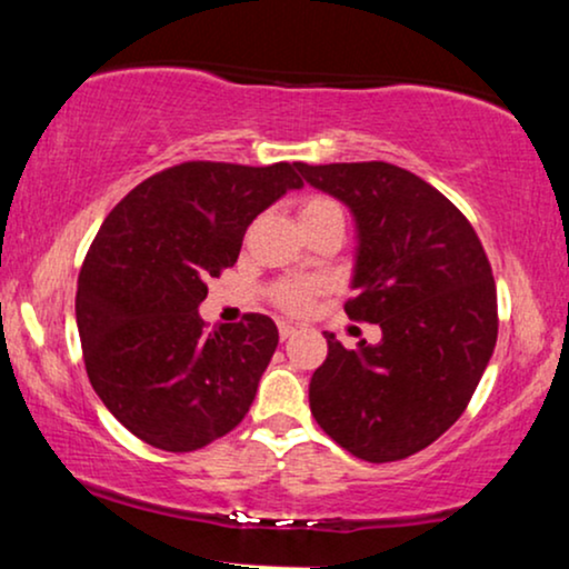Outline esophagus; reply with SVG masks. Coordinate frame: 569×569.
Returning <instances> with one entry per match:
<instances>
[{
  "label": "esophagus",
  "mask_w": 569,
  "mask_h": 569,
  "mask_svg": "<svg viewBox=\"0 0 569 569\" xmlns=\"http://www.w3.org/2000/svg\"><path fill=\"white\" fill-rule=\"evenodd\" d=\"M278 335H280V339H291L293 335H297V326H291V323H280L278 326Z\"/></svg>",
  "instance_id": "obj_1"
}]
</instances>
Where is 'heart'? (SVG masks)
<instances>
[{
    "label": "heart",
    "instance_id": "heart-1",
    "mask_svg": "<svg viewBox=\"0 0 569 569\" xmlns=\"http://www.w3.org/2000/svg\"><path fill=\"white\" fill-rule=\"evenodd\" d=\"M326 213H342V208H339L331 198H323V194H310V198H305L302 202H299V219L302 221L326 217ZM318 289H321V283H318V280L286 278V280H278V283L272 286L270 297H272V302L280 307V310L302 312L305 307L310 305V299L316 297Z\"/></svg>",
    "mask_w": 569,
    "mask_h": 569
}]
</instances>
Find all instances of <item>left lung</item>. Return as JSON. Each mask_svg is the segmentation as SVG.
<instances>
[{
    "mask_svg": "<svg viewBox=\"0 0 569 569\" xmlns=\"http://www.w3.org/2000/svg\"><path fill=\"white\" fill-rule=\"evenodd\" d=\"M335 194L358 230L352 321L380 323L377 345L342 348L310 380L316 422L350 455L393 462L457 422L498 342V291L471 221L436 187L390 162H297Z\"/></svg>",
    "mask_w": 569,
    "mask_h": 569,
    "instance_id": "8db88e82",
    "label": "left lung"
}]
</instances>
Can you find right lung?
I'll return each instance as SVG.
<instances>
[{"instance_id": "right-lung-1", "label": "right lung", "mask_w": 569, "mask_h": 569, "mask_svg": "<svg viewBox=\"0 0 569 569\" xmlns=\"http://www.w3.org/2000/svg\"><path fill=\"white\" fill-rule=\"evenodd\" d=\"M293 166L192 160L149 176L103 219L77 280L90 385L130 433L194 452L246 417L278 348L272 318L208 329V278L238 262L253 219L289 189Z\"/></svg>"}]
</instances>
